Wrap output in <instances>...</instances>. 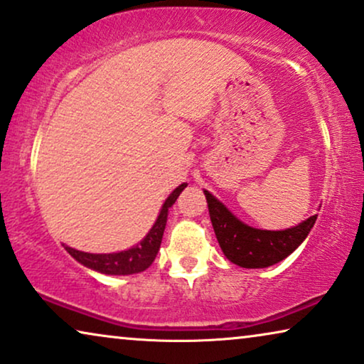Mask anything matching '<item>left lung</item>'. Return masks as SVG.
I'll use <instances>...</instances> for the list:
<instances>
[{
  "label": "left lung",
  "instance_id": "left-lung-1",
  "mask_svg": "<svg viewBox=\"0 0 364 364\" xmlns=\"http://www.w3.org/2000/svg\"><path fill=\"white\" fill-rule=\"evenodd\" d=\"M203 193L223 255L243 268H267L285 260L301 245L316 222V215H311L285 230H260L238 220L208 191H203Z\"/></svg>",
  "mask_w": 364,
  "mask_h": 364
}]
</instances>
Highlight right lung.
Segmentation results:
<instances>
[{
    "mask_svg": "<svg viewBox=\"0 0 364 364\" xmlns=\"http://www.w3.org/2000/svg\"><path fill=\"white\" fill-rule=\"evenodd\" d=\"M187 187V183L183 182L177 188H173V192L166 198V202L162 203L161 212H159L157 220L154 223L151 230L146 237L142 238L137 245H134L127 250L116 252V253H87L76 250L64 245L66 252L71 255L74 260H77L81 265L91 268L94 272L104 273V275H132V273H141L152 265V262L156 260L159 248H161L162 235L166 230L168 208L176 203L177 197L181 196V192Z\"/></svg>",
    "mask_w": 364,
    "mask_h": 364,
    "instance_id": "obj_1",
    "label": "right lung"
}]
</instances>
